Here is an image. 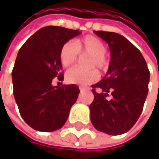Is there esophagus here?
<instances>
[{"instance_id":"obj_1","label":"esophagus","mask_w":159,"mask_h":159,"mask_svg":"<svg viewBox=\"0 0 159 159\" xmlns=\"http://www.w3.org/2000/svg\"><path fill=\"white\" fill-rule=\"evenodd\" d=\"M79 89H80V91H84V90H85V88H84V87H82V86H80Z\"/></svg>"}]
</instances>
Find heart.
<instances>
[{
	"mask_svg": "<svg viewBox=\"0 0 159 159\" xmlns=\"http://www.w3.org/2000/svg\"><path fill=\"white\" fill-rule=\"evenodd\" d=\"M107 48L105 44L98 38L88 36L77 40L75 43L72 41L66 42L60 52V60L64 67L74 64L77 58L78 52L81 54L91 55L89 59V67H98L104 70L108 66L105 57ZM98 73L95 69L84 70L79 67H73L66 73V81L70 84L87 85L98 81Z\"/></svg>",
	"mask_w": 159,
	"mask_h": 159,
	"instance_id": "1",
	"label": "heart"
}]
</instances>
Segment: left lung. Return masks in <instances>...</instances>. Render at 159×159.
Returning a JSON list of instances; mask_svg holds the SVG:
<instances>
[{
    "instance_id": "8db88e82",
    "label": "left lung",
    "mask_w": 159,
    "mask_h": 159,
    "mask_svg": "<svg viewBox=\"0 0 159 159\" xmlns=\"http://www.w3.org/2000/svg\"><path fill=\"white\" fill-rule=\"evenodd\" d=\"M94 33L108 43L111 61L106 75L92 85L91 122L99 132L120 135L128 132L142 113L150 73L140 50L123 36L105 31Z\"/></svg>"
}]
</instances>
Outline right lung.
Listing matches in <instances>:
<instances>
[{
    "label": "right lung",
    "instance_id": "obj_1",
    "mask_svg": "<svg viewBox=\"0 0 159 159\" xmlns=\"http://www.w3.org/2000/svg\"><path fill=\"white\" fill-rule=\"evenodd\" d=\"M80 34L79 30L45 26L18 51L12 72L14 96L22 118L34 130L48 133L61 129L76 102L77 85L53 86L52 80L63 81L61 49Z\"/></svg>",
    "mask_w": 159,
    "mask_h": 159
}]
</instances>
